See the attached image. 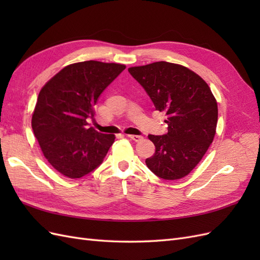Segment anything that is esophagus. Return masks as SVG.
<instances>
[{"label": "esophagus", "mask_w": 260, "mask_h": 260, "mask_svg": "<svg viewBox=\"0 0 260 260\" xmlns=\"http://www.w3.org/2000/svg\"><path fill=\"white\" fill-rule=\"evenodd\" d=\"M128 138H129V139H131V140H133V141H136V142H138V141H140V140H142V139H143V137H142V136H136V135H129V136H128Z\"/></svg>", "instance_id": "obj_1"}]
</instances>
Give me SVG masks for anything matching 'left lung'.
I'll use <instances>...</instances> for the list:
<instances>
[{
	"mask_svg": "<svg viewBox=\"0 0 260 260\" xmlns=\"http://www.w3.org/2000/svg\"><path fill=\"white\" fill-rule=\"evenodd\" d=\"M156 111L166 114L168 132L149 135L155 154L148 169L164 180L187 176L207 152L216 135L218 106L208 84L188 68L168 61L131 67Z\"/></svg>",
	"mask_w": 260,
	"mask_h": 260,
	"instance_id": "8db88e82",
	"label": "left lung"
}]
</instances>
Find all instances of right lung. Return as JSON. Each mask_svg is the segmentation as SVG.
Wrapping results in <instances>:
<instances>
[{"instance_id": "add662e5", "label": "right lung", "mask_w": 260, "mask_h": 260, "mask_svg": "<svg viewBox=\"0 0 260 260\" xmlns=\"http://www.w3.org/2000/svg\"><path fill=\"white\" fill-rule=\"evenodd\" d=\"M124 65L86 60L68 65L39 93L31 125L44 157L67 178L78 179L103 162L114 135L98 132L86 122L107 86Z\"/></svg>"}]
</instances>
